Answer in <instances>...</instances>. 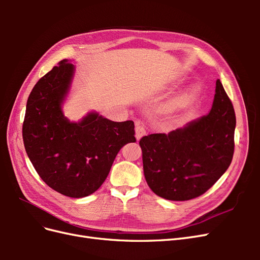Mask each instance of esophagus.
<instances>
[{
	"instance_id": "obj_1",
	"label": "esophagus",
	"mask_w": 260,
	"mask_h": 260,
	"mask_svg": "<svg viewBox=\"0 0 260 260\" xmlns=\"http://www.w3.org/2000/svg\"><path fill=\"white\" fill-rule=\"evenodd\" d=\"M143 136H145V129L143 125H141L140 123H137L136 127V138L137 140H140Z\"/></svg>"
}]
</instances>
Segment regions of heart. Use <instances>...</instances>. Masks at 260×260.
Wrapping results in <instances>:
<instances>
[{
    "label": "heart",
    "instance_id": "b5f03b06",
    "mask_svg": "<svg viewBox=\"0 0 260 260\" xmlns=\"http://www.w3.org/2000/svg\"><path fill=\"white\" fill-rule=\"evenodd\" d=\"M198 90H199L198 85H196V84L191 85L190 88L186 89V90L183 91L182 93H180L179 95H178L174 101L171 102L170 107H171V108H177V107H179V106H181V105H183L187 100H190L191 98H193V96L195 95L196 93H198Z\"/></svg>",
    "mask_w": 260,
    "mask_h": 260
}]
</instances>
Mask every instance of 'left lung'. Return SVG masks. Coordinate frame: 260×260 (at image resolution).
Listing matches in <instances>:
<instances>
[{"label":"left lung","mask_w":260,"mask_h":260,"mask_svg":"<svg viewBox=\"0 0 260 260\" xmlns=\"http://www.w3.org/2000/svg\"><path fill=\"white\" fill-rule=\"evenodd\" d=\"M210 112L166 133L140 140L143 171L151 190L169 201H188L205 193L232 161L235 113L222 83L216 81Z\"/></svg>","instance_id":"left-lung-1"}]
</instances>
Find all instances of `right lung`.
<instances>
[{
  "mask_svg": "<svg viewBox=\"0 0 260 260\" xmlns=\"http://www.w3.org/2000/svg\"><path fill=\"white\" fill-rule=\"evenodd\" d=\"M76 68L62 59L43 76L27 101L22 139L38 175L56 192L85 198L103 184L121 147L136 142L132 120L116 122L96 112L80 121L62 113Z\"/></svg>",
  "mask_w": 260,
  "mask_h": 260,
  "instance_id": "right-lung-1",
  "label": "right lung"
}]
</instances>
